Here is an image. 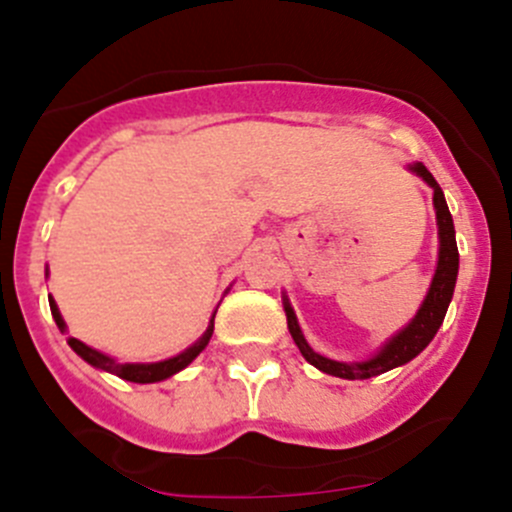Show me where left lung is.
Listing matches in <instances>:
<instances>
[{"label":"left lung","mask_w":512,"mask_h":512,"mask_svg":"<svg viewBox=\"0 0 512 512\" xmlns=\"http://www.w3.org/2000/svg\"><path fill=\"white\" fill-rule=\"evenodd\" d=\"M411 173H416L418 178H423V183L433 190V210H436V225H438V262L436 272H433L431 287H428L426 297H423L421 307L414 314L406 327H401L394 337L386 339L369 359L364 361H337L322 356L309 347V342L304 339L302 327L297 322V314H294L292 304H289L287 294H282V304H285L287 314V327L292 334L294 344L302 352L304 359L312 366H317L324 374L339 376V379H371V376H379L384 371L396 369V366L409 364L411 359H416L423 349L431 344V339L436 337V332L441 329L443 317L448 312V304L453 299V289H456V277H458V245H456V230H453V218L451 210H448L446 198H443L441 185L436 183L428 168L423 163H411Z\"/></svg>","instance_id":"obj_1"}]
</instances>
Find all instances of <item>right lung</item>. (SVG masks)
I'll use <instances>...</instances> for the list:
<instances>
[{
    "label": "right lung",
    "mask_w": 512,
    "mask_h": 512,
    "mask_svg": "<svg viewBox=\"0 0 512 512\" xmlns=\"http://www.w3.org/2000/svg\"><path fill=\"white\" fill-rule=\"evenodd\" d=\"M46 275H49V272H46ZM49 307H51V317H54L56 327H59L61 332H66L64 317H61L59 307H56V302L51 297H49ZM215 312H218V309H215ZM215 312H213V317H210L208 329H205V334L198 339V342L190 344L185 352L170 356V359H163V361H151V364H121V361H116L113 356L98 352V349L89 347V344L79 342V339H74V337H69V347L74 349V352L79 354L86 364L94 366V369L108 371V374L121 376V379H126V381H133V384H156V381L170 379L173 374L183 371L185 366L195 359V356L208 347L210 337H213V329H215Z\"/></svg>",
    "instance_id": "obj_1"
}]
</instances>
